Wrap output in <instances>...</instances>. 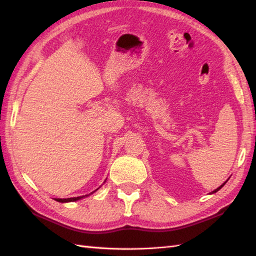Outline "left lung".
Instances as JSON below:
<instances>
[{
	"instance_id": "left-lung-1",
	"label": "left lung",
	"mask_w": 256,
	"mask_h": 256,
	"mask_svg": "<svg viewBox=\"0 0 256 256\" xmlns=\"http://www.w3.org/2000/svg\"><path fill=\"white\" fill-rule=\"evenodd\" d=\"M226 182H224V184H221V186H220V187H218V188H216V190H214V192H211V194H214V192H219V190H220V189H221V188H222V187H224V184H226Z\"/></svg>"
}]
</instances>
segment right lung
I'll return each instance as SVG.
<instances>
[{"instance_id": "add662e5", "label": "right lung", "mask_w": 256, "mask_h": 256, "mask_svg": "<svg viewBox=\"0 0 256 256\" xmlns=\"http://www.w3.org/2000/svg\"><path fill=\"white\" fill-rule=\"evenodd\" d=\"M99 189V188H98ZM96 189V190H98ZM96 190H94V192H96ZM94 192H91V194H94ZM91 194H84V196H80V197H74V198H67V199H55L56 201H58V202H70V201H77V200H80V199H82V198H86V197H88V196H90Z\"/></svg>"}]
</instances>
